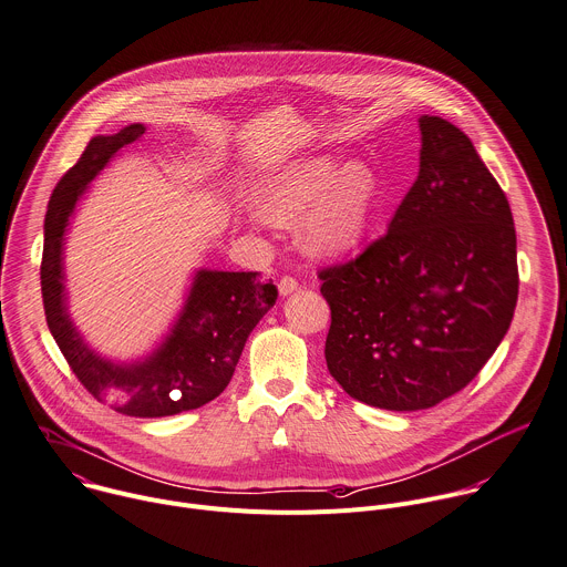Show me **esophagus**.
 Returning a JSON list of instances; mask_svg holds the SVG:
<instances>
[{"mask_svg":"<svg viewBox=\"0 0 567 567\" xmlns=\"http://www.w3.org/2000/svg\"><path fill=\"white\" fill-rule=\"evenodd\" d=\"M297 290H299L297 279H292V277H281V281H279V295H281V297H288V295H292V292H297Z\"/></svg>","mask_w":567,"mask_h":567,"instance_id":"obj_1","label":"esophagus"}]
</instances>
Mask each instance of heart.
Returning <instances> with one entry per match:
<instances>
[{"mask_svg":"<svg viewBox=\"0 0 567 567\" xmlns=\"http://www.w3.org/2000/svg\"><path fill=\"white\" fill-rule=\"evenodd\" d=\"M381 182L365 159L341 164L334 155L297 157L272 171L259 186L257 206L277 226L297 224L306 255L337 259L352 252L377 215Z\"/></svg>","mask_w":567,"mask_h":567,"instance_id":"heart-1","label":"heart"}]
</instances>
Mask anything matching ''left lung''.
I'll return each instance as SVG.
<instances>
[{
    "mask_svg": "<svg viewBox=\"0 0 567 567\" xmlns=\"http://www.w3.org/2000/svg\"><path fill=\"white\" fill-rule=\"evenodd\" d=\"M419 177L388 233L319 272L326 363L357 401L425 410L463 390L505 337L516 233L505 193L454 124L421 115Z\"/></svg>",
    "mask_w": 567,
    "mask_h": 567,
    "instance_id": "obj_1",
    "label": "left lung"
}]
</instances>
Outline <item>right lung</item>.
Masks as SVG:
<instances>
[{
	"label": "right lung",
	"mask_w": 567,
	"mask_h": 567,
	"mask_svg": "<svg viewBox=\"0 0 567 567\" xmlns=\"http://www.w3.org/2000/svg\"><path fill=\"white\" fill-rule=\"evenodd\" d=\"M144 133V124H131L93 137L55 186L44 219L42 297L49 330L84 388L115 412L155 419L202 408L224 392L250 332L275 306L277 288L259 272L199 268L171 330L148 354L111 359L89 346L69 310L66 233L91 182Z\"/></svg>",
	"instance_id": "1"
}]
</instances>
